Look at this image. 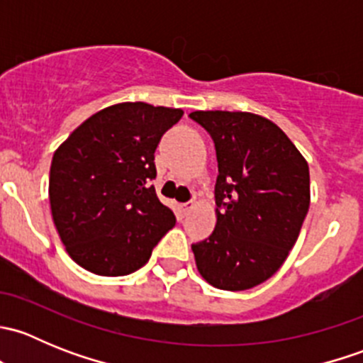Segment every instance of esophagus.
Instances as JSON below:
<instances>
[{"label":"esophagus","mask_w":363,"mask_h":363,"mask_svg":"<svg viewBox=\"0 0 363 363\" xmlns=\"http://www.w3.org/2000/svg\"><path fill=\"white\" fill-rule=\"evenodd\" d=\"M193 207H195V202H193V200H189V202H186V203L181 205V212L184 216H188L189 212L193 211Z\"/></svg>","instance_id":"esophagus-1"}]
</instances>
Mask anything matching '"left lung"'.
<instances>
[{"mask_svg": "<svg viewBox=\"0 0 363 363\" xmlns=\"http://www.w3.org/2000/svg\"><path fill=\"white\" fill-rule=\"evenodd\" d=\"M218 158L216 228L191 244L202 277L242 291L272 277L295 246L309 211V167L272 121L250 112L189 113Z\"/></svg>", "mask_w": 363, "mask_h": 363, "instance_id": "8db88e82", "label": "left lung"}]
</instances>
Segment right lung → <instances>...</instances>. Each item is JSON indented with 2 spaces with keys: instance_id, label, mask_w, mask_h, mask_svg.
<instances>
[{
  "instance_id": "1",
  "label": "right lung",
  "mask_w": 363,
  "mask_h": 363,
  "mask_svg": "<svg viewBox=\"0 0 363 363\" xmlns=\"http://www.w3.org/2000/svg\"><path fill=\"white\" fill-rule=\"evenodd\" d=\"M181 108L128 101L84 121L54 152L49 200L68 255L98 276L147 263L175 216L160 202L155 152Z\"/></svg>"
}]
</instances>
